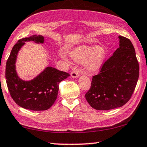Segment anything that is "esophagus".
<instances>
[{
	"instance_id": "34e87169",
	"label": "esophagus",
	"mask_w": 147,
	"mask_h": 147,
	"mask_svg": "<svg viewBox=\"0 0 147 147\" xmlns=\"http://www.w3.org/2000/svg\"><path fill=\"white\" fill-rule=\"evenodd\" d=\"M71 75L73 78H78L79 76V73L77 71H73L71 73Z\"/></svg>"
}]
</instances>
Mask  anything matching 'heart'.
Segmentation results:
<instances>
[{
    "label": "heart",
    "mask_w": 147,
    "mask_h": 147,
    "mask_svg": "<svg viewBox=\"0 0 147 147\" xmlns=\"http://www.w3.org/2000/svg\"><path fill=\"white\" fill-rule=\"evenodd\" d=\"M108 55L105 45H81L69 53L72 60L77 63H84L87 72L96 73L101 69Z\"/></svg>",
    "instance_id": "obj_1"
}]
</instances>
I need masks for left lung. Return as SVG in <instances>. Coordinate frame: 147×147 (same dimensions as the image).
<instances>
[{
	"label": "left lung",
	"instance_id": "obj_1",
	"mask_svg": "<svg viewBox=\"0 0 147 147\" xmlns=\"http://www.w3.org/2000/svg\"><path fill=\"white\" fill-rule=\"evenodd\" d=\"M119 47L106 61L100 74L93 76L85 97L92 108L109 110L121 107L132 96L139 74L135 48L129 39L121 36Z\"/></svg>",
	"mask_w": 147,
	"mask_h": 147
}]
</instances>
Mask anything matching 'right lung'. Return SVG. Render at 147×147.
<instances>
[{
    "label": "right lung",
    "mask_w": 147,
    "mask_h": 147,
    "mask_svg": "<svg viewBox=\"0 0 147 147\" xmlns=\"http://www.w3.org/2000/svg\"><path fill=\"white\" fill-rule=\"evenodd\" d=\"M30 41L43 44L44 37L34 35L18 41L6 62V84L11 97L19 106L33 111L47 110L57 98L59 83L70 74L54 67H47L32 80H25L20 78L16 68L18 54L25 43Z\"/></svg>",
    "instance_id": "add662e5"
}]
</instances>
